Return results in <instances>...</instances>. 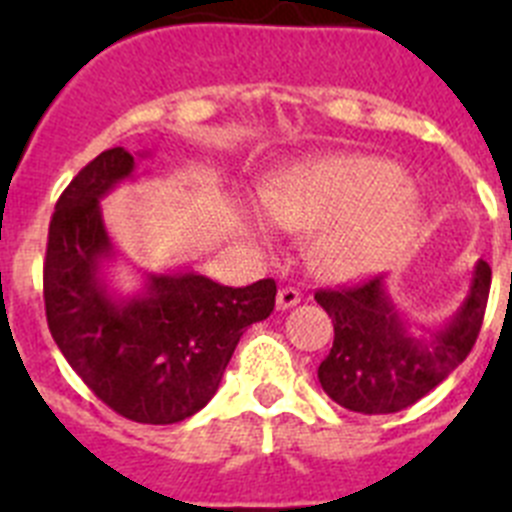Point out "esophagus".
Masks as SVG:
<instances>
[{
  "label": "esophagus",
  "mask_w": 512,
  "mask_h": 512,
  "mask_svg": "<svg viewBox=\"0 0 512 512\" xmlns=\"http://www.w3.org/2000/svg\"><path fill=\"white\" fill-rule=\"evenodd\" d=\"M300 302V292L295 287H282L277 295V307L279 310H289V307H295Z\"/></svg>",
  "instance_id": "34e87169"
}]
</instances>
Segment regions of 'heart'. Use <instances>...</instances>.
<instances>
[{
  "mask_svg": "<svg viewBox=\"0 0 512 512\" xmlns=\"http://www.w3.org/2000/svg\"><path fill=\"white\" fill-rule=\"evenodd\" d=\"M259 205L277 228L315 233V259L338 277L374 269L420 220L408 171L364 153L323 156L271 176L259 187ZM268 221L259 212H248L251 243L269 246L274 241Z\"/></svg>",
  "mask_w": 512,
  "mask_h": 512,
  "instance_id": "b5f03b06",
  "label": "heart"
}]
</instances>
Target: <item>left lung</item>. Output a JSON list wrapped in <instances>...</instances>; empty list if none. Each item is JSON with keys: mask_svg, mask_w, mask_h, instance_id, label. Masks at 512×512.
<instances>
[{"mask_svg": "<svg viewBox=\"0 0 512 512\" xmlns=\"http://www.w3.org/2000/svg\"><path fill=\"white\" fill-rule=\"evenodd\" d=\"M492 271L477 261L467 297L446 323L415 325L395 305L387 274L348 289H320L315 300L333 318V348L318 366L325 395L364 415L405 410L467 359L485 318Z\"/></svg>", "mask_w": 512, "mask_h": 512, "instance_id": "left-lung-1", "label": "left lung"}]
</instances>
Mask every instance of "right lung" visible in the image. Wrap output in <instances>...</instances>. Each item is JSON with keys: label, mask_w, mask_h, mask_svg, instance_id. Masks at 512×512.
Wrapping results in <instances>:
<instances>
[{"label": "right lung", "mask_w": 512, "mask_h": 512, "mask_svg": "<svg viewBox=\"0 0 512 512\" xmlns=\"http://www.w3.org/2000/svg\"><path fill=\"white\" fill-rule=\"evenodd\" d=\"M110 148L66 187L48 228L45 315L53 341L89 390L122 418L169 425L202 410L248 325L274 310L277 284L223 287L194 269L140 271V287H112L117 261L102 200L135 182L140 158Z\"/></svg>", "instance_id": "1"}]
</instances>
